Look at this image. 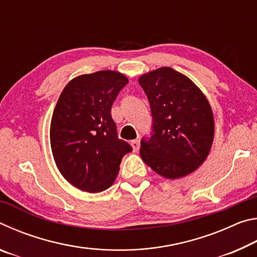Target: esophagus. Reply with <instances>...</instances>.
Returning <instances> with one entry per match:
<instances>
[{
	"instance_id": "34e87169",
	"label": "esophagus",
	"mask_w": 257,
	"mask_h": 257,
	"mask_svg": "<svg viewBox=\"0 0 257 257\" xmlns=\"http://www.w3.org/2000/svg\"><path fill=\"white\" fill-rule=\"evenodd\" d=\"M130 145H132L134 152L139 151V141H138V139H134V141L130 142Z\"/></svg>"
}]
</instances>
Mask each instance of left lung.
Instances as JSON below:
<instances>
[{
    "mask_svg": "<svg viewBox=\"0 0 257 257\" xmlns=\"http://www.w3.org/2000/svg\"><path fill=\"white\" fill-rule=\"evenodd\" d=\"M149 98L151 137L141 141V156L168 179L189 175L210 153L214 119L210 103L188 77L163 67L139 78Z\"/></svg>",
    "mask_w": 257,
    "mask_h": 257,
    "instance_id": "left-lung-1",
    "label": "left lung"
}]
</instances>
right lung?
Wrapping results in <instances>:
<instances>
[{"label":"right lung","instance_id":"1","mask_svg":"<svg viewBox=\"0 0 257 257\" xmlns=\"http://www.w3.org/2000/svg\"><path fill=\"white\" fill-rule=\"evenodd\" d=\"M128 84L118 71L81 75L64 87L51 120L56 167L76 188L99 193L118 176L121 160L133 149L119 139L111 107Z\"/></svg>","mask_w":257,"mask_h":257}]
</instances>
